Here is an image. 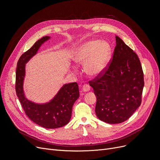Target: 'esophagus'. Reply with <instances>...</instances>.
<instances>
[{
	"instance_id": "esophagus-1",
	"label": "esophagus",
	"mask_w": 160,
	"mask_h": 160,
	"mask_svg": "<svg viewBox=\"0 0 160 160\" xmlns=\"http://www.w3.org/2000/svg\"><path fill=\"white\" fill-rule=\"evenodd\" d=\"M82 90H83L84 92H88L90 90V86L88 84H85L83 88H82Z\"/></svg>"
}]
</instances>
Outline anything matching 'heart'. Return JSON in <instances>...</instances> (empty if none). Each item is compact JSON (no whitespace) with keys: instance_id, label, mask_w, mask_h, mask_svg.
I'll return each mask as SVG.
<instances>
[{"instance_id":"1","label":"heart","mask_w":160,"mask_h":160,"mask_svg":"<svg viewBox=\"0 0 160 160\" xmlns=\"http://www.w3.org/2000/svg\"><path fill=\"white\" fill-rule=\"evenodd\" d=\"M111 57V47L108 42L91 40L75 49L72 59L77 64H84V69L90 77L101 75L107 69Z\"/></svg>"}]
</instances>
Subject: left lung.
Here are the masks:
<instances>
[{
    "instance_id": "8db88e82",
    "label": "left lung",
    "mask_w": 160,
    "mask_h": 160,
    "mask_svg": "<svg viewBox=\"0 0 160 160\" xmlns=\"http://www.w3.org/2000/svg\"><path fill=\"white\" fill-rule=\"evenodd\" d=\"M113 59L103 75L89 82L97 98L95 113L101 121L122 123L139 107L143 72L136 53L116 36Z\"/></svg>"
}]
</instances>
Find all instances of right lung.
I'll return each mask as SVG.
<instances>
[{"mask_svg": "<svg viewBox=\"0 0 160 160\" xmlns=\"http://www.w3.org/2000/svg\"><path fill=\"white\" fill-rule=\"evenodd\" d=\"M43 37L19 58L16 69V93L27 117L36 124L47 129L61 128L69 122L72 108L79 98V86L77 83L62 85L54 98L49 102L38 103L28 99L24 91L23 83L26 75V64L35 56L41 45L50 39Z\"/></svg>", "mask_w": 160, "mask_h": 160, "instance_id": "right-lung-1", "label": "right lung"}]
</instances>
